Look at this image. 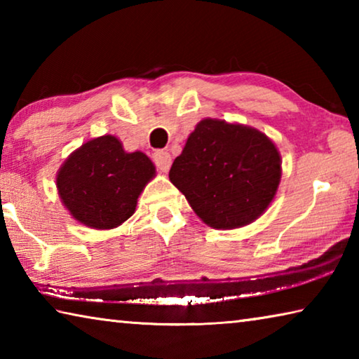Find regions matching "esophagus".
Listing matches in <instances>:
<instances>
[{
    "label": "esophagus",
    "mask_w": 359,
    "mask_h": 359,
    "mask_svg": "<svg viewBox=\"0 0 359 359\" xmlns=\"http://www.w3.org/2000/svg\"><path fill=\"white\" fill-rule=\"evenodd\" d=\"M154 161L158 166V169L163 172H168L169 168H171V165H172V158H171V155H169V151H166V150H156L154 154Z\"/></svg>",
    "instance_id": "1"
}]
</instances>
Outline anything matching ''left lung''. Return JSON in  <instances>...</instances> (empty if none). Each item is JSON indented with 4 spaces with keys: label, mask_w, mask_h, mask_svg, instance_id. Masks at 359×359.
Instances as JSON below:
<instances>
[{
    "label": "left lung",
    "mask_w": 359,
    "mask_h": 359,
    "mask_svg": "<svg viewBox=\"0 0 359 359\" xmlns=\"http://www.w3.org/2000/svg\"><path fill=\"white\" fill-rule=\"evenodd\" d=\"M280 179V151L264 133L218 118L199 121L169 171L194 214L215 229L257 220Z\"/></svg>",
    "instance_id": "8db88e82"
}]
</instances>
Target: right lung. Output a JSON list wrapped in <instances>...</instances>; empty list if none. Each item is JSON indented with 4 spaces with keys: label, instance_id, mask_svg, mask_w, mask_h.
Returning a JSON list of instances; mask_svg holds the SVG:
<instances>
[{
    "label": "right lung",
    "instance_id": "add662e5",
    "mask_svg": "<svg viewBox=\"0 0 359 359\" xmlns=\"http://www.w3.org/2000/svg\"><path fill=\"white\" fill-rule=\"evenodd\" d=\"M142 151H125L112 135L90 139L66 158L57 190L74 220L93 229H114L135 214L139 194L155 177Z\"/></svg>",
    "mask_w": 359,
    "mask_h": 359
}]
</instances>
